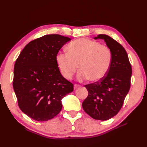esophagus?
Returning a JSON list of instances; mask_svg holds the SVG:
<instances>
[{
  "label": "esophagus",
  "instance_id": "1",
  "mask_svg": "<svg viewBox=\"0 0 147 147\" xmlns=\"http://www.w3.org/2000/svg\"><path fill=\"white\" fill-rule=\"evenodd\" d=\"M80 86L79 85V84H74V90H76V89H77L78 88H79Z\"/></svg>",
  "mask_w": 147,
  "mask_h": 147
}]
</instances>
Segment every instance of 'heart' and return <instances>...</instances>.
<instances>
[{
  "mask_svg": "<svg viewBox=\"0 0 147 147\" xmlns=\"http://www.w3.org/2000/svg\"><path fill=\"white\" fill-rule=\"evenodd\" d=\"M67 48V53L59 52L56 57L61 74L65 79H72L78 67V80L80 82L87 79L99 82L108 74L112 63L109 47L83 38L71 42Z\"/></svg>",
  "mask_w": 147,
  "mask_h": 147,
  "instance_id": "heart-1",
  "label": "heart"
}]
</instances>
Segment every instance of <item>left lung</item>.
Returning a JSON list of instances; mask_svg holds the SVG:
<instances>
[{
    "instance_id": "8db88e82",
    "label": "left lung",
    "mask_w": 147,
    "mask_h": 147,
    "mask_svg": "<svg viewBox=\"0 0 147 147\" xmlns=\"http://www.w3.org/2000/svg\"><path fill=\"white\" fill-rule=\"evenodd\" d=\"M94 38L105 42L112 53V63L104 78L85 85L88 96L82 107L92 118L105 121L115 116L121 109L130 89L132 67L125 49L115 40L105 34Z\"/></svg>"
}]
</instances>
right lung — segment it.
Instances as JSON below:
<instances>
[{
	"label": "right lung",
	"mask_w": 147,
	"mask_h": 147,
	"mask_svg": "<svg viewBox=\"0 0 147 147\" xmlns=\"http://www.w3.org/2000/svg\"><path fill=\"white\" fill-rule=\"evenodd\" d=\"M70 40L58 34L44 35L26 45L15 62L13 86L19 107L37 121L56 117L63 108L62 99L74 91L56 61Z\"/></svg>",
	"instance_id": "right-lung-1"
}]
</instances>
